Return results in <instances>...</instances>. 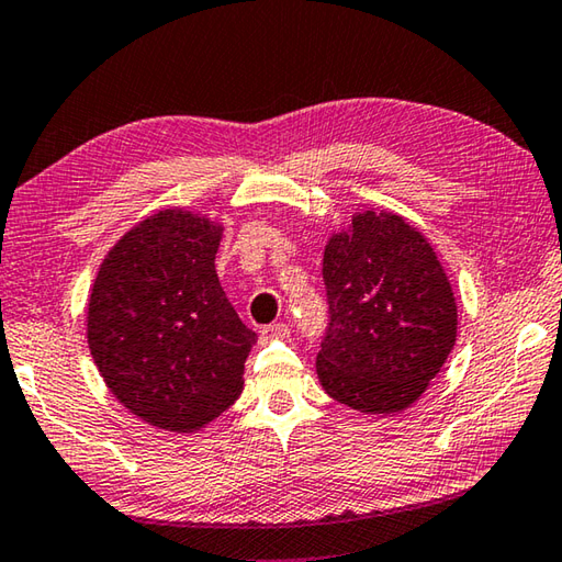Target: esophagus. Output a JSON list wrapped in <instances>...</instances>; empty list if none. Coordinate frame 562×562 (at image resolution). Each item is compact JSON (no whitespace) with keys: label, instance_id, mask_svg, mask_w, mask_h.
<instances>
[{"label":"esophagus","instance_id":"34e87169","mask_svg":"<svg viewBox=\"0 0 562 562\" xmlns=\"http://www.w3.org/2000/svg\"><path fill=\"white\" fill-rule=\"evenodd\" d=\"M282 336H288V326H284V324H268V326H262V329H260L262 341L282 339Z\"/></svg>","mask_w":562,"mask_h":562}]
</instances>
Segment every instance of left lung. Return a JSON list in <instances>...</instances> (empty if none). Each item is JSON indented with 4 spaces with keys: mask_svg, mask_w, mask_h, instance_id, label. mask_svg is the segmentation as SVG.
Wrapping results in <instances>:
<instances>
[{
    "mask_svg": "<svg viewBox=\"0 0 562 562\" xmlns=\"http://www.w3.org/2000/svg\"><path fill=\"white\" fill-rule=\"evenodd\" d=\"M329 331L316 375L366 415L411 407L457 341V302L420 231L393 211H356L324 246Z\"/></svg>",
    "mask_w": 562,
    "mask_h": 562,
    "instance_id": "8db88e82",
    "label": "left lung"
}]
</instances>
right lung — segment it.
<instances>
[{
    "instance_id": "1",
    "label": "right lung",
    "mask_w": 562,
    "mask_h": 562,
    "mask_svg": "<svg viewBox=\"0 0 562 562\" xmlns=\"http://www.w3.org/2000/svg\"><path fill=\"white\" fill-rule=\"evenodd\" d=\"M223 231L199 211L149 213L108 250L90 290V356L108 391L159 430L196 432L243 393L258 334L218 282Z\"/></svg>"
}]
</instances>
